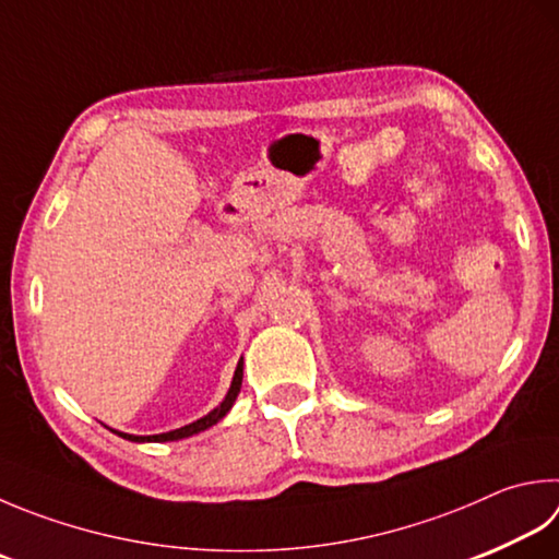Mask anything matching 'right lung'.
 I'll return each instance as SVG.
<instances>
[{
  "instance_id": "obj_1",
  "label": "right lung",
  "mask_w": 559,
  "mask_h": 559,
  "mask_svg": "<svg viewBox=\"0 0 559 559\" xmlns=\"http://www.w3.org/2000/svg\"><path fill=\"white\" fill-rule=\"evenodd\" d=\"M240 384H243V357H240V360H238V367H236V372H234V382H230V389H228V394L224 396V402H221L214 411H209L206 416L197 418L194 424L182 426V428H175V430H167V433H157V436H131V433H121V430H114V428L111 430H114L116 436L131 440V443H167V440H182V438H189V436H197V433H202V430L216 426L218 420L228 414L230 406L236 404L238 392H240Z\"/></svg>"
}]
</instances>
